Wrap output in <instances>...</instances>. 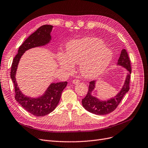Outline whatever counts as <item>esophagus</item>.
<instances>
[{"instance_id":"34e87169","label":"esophagus","mask_w":148,"mask_h":148,"mask_svg":"<svg viewBox=\"0 0 148 148\" xmlns=\"http://www.w3.org/2000/svg\"><path fill=\"white\" fill-rule=\"evenodd\" d=\"M80 82V80L79 79H74L73 80V83L74 84H79Z\"/></svg>"}]
</instances>
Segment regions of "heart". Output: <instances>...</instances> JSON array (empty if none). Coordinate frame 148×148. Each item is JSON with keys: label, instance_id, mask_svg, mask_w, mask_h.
<instances>
[{"label": "heart", "instance_id": "heart-1", "mask_svg": "<svg viewBox=\"0 0 148 148\" xmlns=\"http://www.w3.org/2000/svg\"><path fill=\"white\" fill-rule=\"evenodd\" d=\"M66 55L58 54V62L62 69L71 72L73 64H80L81 73L85 77L93 78L102 74L110 64L113 52L105 47L103 42L97 38L88 37L69 42Z\"/></svg>", "mask_w": 148, "mask_h": 148}]
</instances>
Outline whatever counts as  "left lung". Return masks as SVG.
I'll return each mask as SVG.
<instances>
[{
	"label": "left lung",
	"mask_w": 148,
	"mask_h": 148,
	"mask_svg": "<svg viewBox=\"0 0 148 148\" xmlns=\"http://www.w3.org/2000/svg\"><path fill=\"white\" fill-rule=\"evenodd\" d=\"M118 65L121 66L128 71V74L126 76L125 82L122 88L115 97L111 98L107 101H100L97 97L91 95L92 91L95 88V81H91L89 85L88 91L86 96L82 99V103L83 107L87 111L98 115H104L114 111L121 102L124 96L129 90V84L130 79V74L132 72L130 66V60L128 53L125 49H123L119 58L118 60Z\"/></svg>",
	"instance_id": "1"
}]
</instances>
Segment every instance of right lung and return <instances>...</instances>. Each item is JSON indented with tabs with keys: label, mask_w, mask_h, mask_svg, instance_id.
<instances>
[{
	"label": "right lung",
	"mask_w": 148,
	"mask_h": 148,
	"mask_svg": "<svg viewBox=\"0 0 148 148\" xmlns=\"http://www.w3.org/2000/svg\"><path fill=\"white\" fill-rule=\"evenodd\" d=\"M53 26L44 25L38 28L22 44L18 53L14 58L11 69L10 76L13 82L15 99L26 111L36 116H43L51 113L57 106L63 90L67 85V82L52 83L46 90L45 94L38 98L27 97L22 93L16 80V73L19 60L23 53L29 49L45 46L51 40V32Z\"/></svg>",
	"instance_id": "right-lung-1"
}]
</instances>
